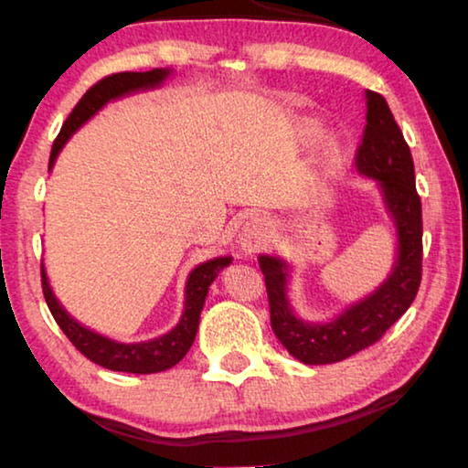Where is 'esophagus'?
Here are the masks:
<instances>
[{"label":"esophagus","instance_id":"esophagus-1","mask_svg":"<svg viewBox=\"0 0 468 468\" xmlns=\"http://www.w3.org/2000/svg\"><path fill=\"white\" fill-rule=\"evenodd\" d=\"M264 241V225L260 220H250L241 229L239 239H237V248L243 253V256H251L260 245Z\"/></svg>","mask_w":468,"mask_h":468}]
</instances>
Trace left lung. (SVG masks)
I'll return each mask as SVG.
<instances>
[{"instance_id":"left-lung-1","label":"left lung","mask_w":468,"mask_h":468,"mask_svg":"<svg viewBox=\"0 0 468 468\" xmlns=\"http://www.w3.org/2000/svg\"><path fill=\"white\" fill-rule=\"evenodd\" d=\"M366 130L355 156L361 177L374 179L386 215L396 229L394 264L369 295L324 322L301 318L291 303V264L274 253H260L266 276L271 324L276 338L305 366H328L371 346L405 314L421 282L423 223L415 189L413 156L382 94L366 90Z\"/></svg>"}]
</instances>
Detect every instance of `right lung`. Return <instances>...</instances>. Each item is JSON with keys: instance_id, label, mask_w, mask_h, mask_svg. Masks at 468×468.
Segmentation results:
<instances>
[{"instance_id": "1", "label": "right lung", "mask_w": 468, "mask_h": 468, "mask_svg": "<svg viewBox=\"0 0 468 468\" xmlns=\"http://www.w3.org/2000/svg\"><path fill=\"white\" fill-rule=\"evenodd\" d=\"M171 76L173 69L154 68L150 69V72L113 74L107 76L105 80L94 84L74 107L66 123H63L58 140L53 142L49 156V173L53 171L55 161H58L63 146L68 144V140L72 138L86 122L92 120L107 102L122 97H130L133 92L161 89ZM231 262V256H218L197 264L194 271L187 274L184 291V312H181L179 322L169 332H165V335L150 340H140V343H122V340L109 338L97 330L84 326L82 322H78L74 315L61 305V301L53 292L45 264L41 266L43 292L55 322L59 324L63 335L72 340V345L84 355V357H89L90 361L99 363V366L111 371H125V374H158V371L177 366V363L187 355L189 346L194 345L197 326H200V314L204 310L206 295H208V287L215 282L220 271Z\"/></svg>"}]
</instances>
